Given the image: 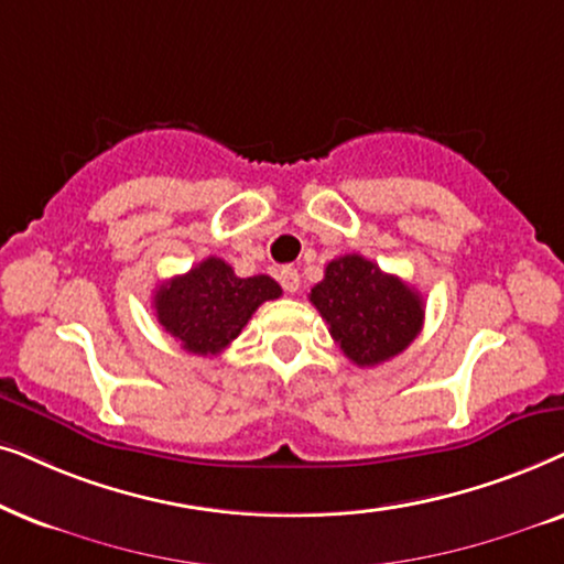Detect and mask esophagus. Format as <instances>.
<instances>
[{
    "instance_id": "1",
    "label": "esophagus",
    "mask_w": 564,
    "mask_h": 564,
    "mask_svg": "<svg viewBox=\"0 0 564 564\" xmlns=\"http://www.w3.org/2000/svg\"><path fill=\"white\" fill-rule=\"evenodd\" d=\"M278 281H281L283 291H289V294H296L299 286H302V275H299L296 268H281V273H278Z\"/></svg>"
}]
</instances>
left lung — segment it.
<instances>
[{"label": "left lung", "mask_w": 564, "mask_h": 564, "mask_svg": "<svg viewBox=\"0 0 564 564\" xmlns=\"http://www.w3.org/2000/svg\"><path fill=\"white\" fill-rule=\"evenodd\" d=\"M310 302L356 366H379L400 356L420 335L425 317L415 289L360 254L327 262Z\"/></svg>", "instance_id": "obj_1"}]
</instances>
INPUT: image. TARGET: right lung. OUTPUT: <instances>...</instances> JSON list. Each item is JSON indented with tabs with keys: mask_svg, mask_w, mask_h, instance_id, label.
Listing matches in <instances>:
<instances>
[{
	"mask_svg": "<svg viewBox=\"0 0 564 564\" xmlns=\"http://www.w3.org/2000/svg\"><path fill=\"white\" fill-rule=\"evenodd\" d=\"M281 294L270 275L239 278L229 262L206 258L154 291V312L183 350L216 356L242 333L262 302Z\"/></svg>",
	"mask_w": 564,
	"mask_h": 564,
	"instance_id": "right-lung-1",
	"label": "right lung"
}]
</instances>
